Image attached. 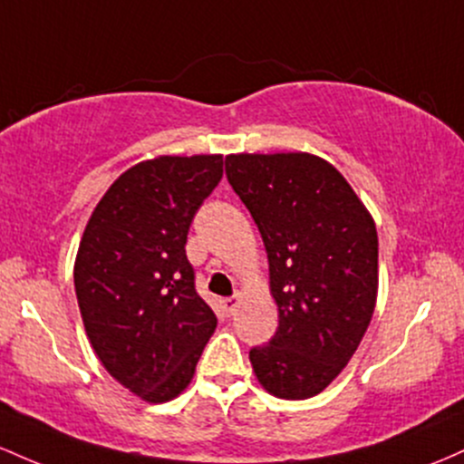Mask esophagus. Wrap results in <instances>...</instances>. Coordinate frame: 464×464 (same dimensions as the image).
Returning a JSON list of instances; mask_svg holds the SVG:
<instances>
[{
	"instance_id": "obj_1",
	"label": "esophagus",
	"mask_w": 464,
	"mask_h": 464,
	"mask_svg": "<svg viewBox=\"0 0 464 464\" xmlns=\"http://www.w3.org/2000/svg\"><path fill=\"white\" fill-rule=\"evenodd\" d=\"M221 304H223V311H226L227 315H232L234 309H237V304H238V295H227V298L221 300Z\"/></svg>"
}]
</instances>
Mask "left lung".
<instances>
[{
    "label": "left lung",
    "instance_id": "1",
    "mask_svg": "<svg viewBox=\"0 0 464 464\" xmlns=\"http://www.w3.org/2000/svg\"><path fill=\"white\" fill-rule=\"evenodd\" d=\"M226 175L263 237L278 304V329L249 351V362L274 397H315L371 324L379 256L372 217L340 170L309 153L227 155Z\"/></svg>",
    "mask_w": 464,
    "mask_h": 464
}]
</instances>
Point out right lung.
Segmentation results:
<instances>
[{
	"label": "right lung",
	"mask_w": 464,
	"mask_h": 464,
	"mask_svg": "<svg viewBox=\"0 0 464 464\" xmlns=\"http://www.w3.org/2000/svg\"><path fill=\"white\" fill-rule=\"evenodd\" d=\"M223 177L221 155L158 158L122 173L82 234L74 287L93 351L149 403L190 383L217 315L195 289L186 238Z\"/></svg>",
	"instance_id": "add662e5"
}]
</instances>
